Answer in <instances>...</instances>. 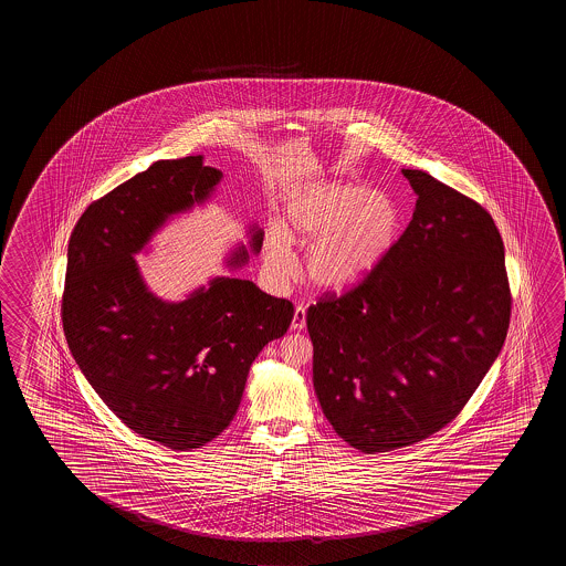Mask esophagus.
Returning a JSON list of instances; mask_svg holds the SVG:
<instances>
[{"mask_svg":"<svg viewBox=\"0 0 566 566\" xmlns=\"http://www.w3.org/2000/svg\"><path fill=\"white\" fill-rule=\"evenodd\" d=\"M306 327V306H296L294 319H292V329H304Z\"/></svg>","mask_w":566,"mask_h":566,"instance_id":"esophagus-1","label":"esophagus"}]
</instances>
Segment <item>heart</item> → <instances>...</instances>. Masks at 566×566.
Instances as JSON below:
<instances>
[{"mask_svg":"<svg viewBox=\"0 0 566 566\" xmlns=\"http://www.w3.org/2000/svg\"><path fill=\"white\" fill-rule=\"evenodd\" d=\"M399 232V211L389 197L355 184L312 186L287 203L286 231L272 224L264 237V260L276 279L294 269V242H312L310 279L345 286L363 279L389 252Z\"/></svg>","mask_w":566,"mask_h":566,"instance_id":"1","label":"heart"}]
</instances>
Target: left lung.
I'll return each instance as SVG.
<instances>
[{
    "mask_svg": "<svg viewBox=\"0 0 566 566\" xmlns=\"http://www.w3.org/2000/svg\"><path fill=\"white\" fill-rule=\"evenodd\" d=\"M402 174L418 199L399 241L306 315L325 418L367 454L417 444L450 424L510 327L505 249L491 214L424 171Z\"/></svg>",
    "mask_w": 566,
    "mask_h": 566,
    "instance_id": "1",
    "label": "left lung"
}]
</instances>
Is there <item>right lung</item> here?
<instances>
[{"label": "right lung", "mask_w": 566, "mask_h": 566, "mask_svg": "<svg viewBox=\"0 0 566 566\" xmlns=\"http://www.w3.org/2000/svg\"><path fill=\"white\" fill-rule=\"evenodd\" d=\"M221 176L203 156L156 161L86 207L66 252L61 317L76 365L126 427L171 450L201 448L231 424L252 361L294 317L290 300L251 280L214 279L166 304L139 279L134 254Z\"/></svg>", "instance_id": "right-lung-1"}]
</instances>
